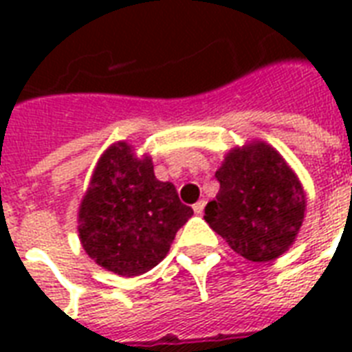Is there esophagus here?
<instances>
[{
	"mask_svg": "<svg viewBox=\"0 0 352 352\" xmlns=\"http://www.w3.org/2000/svg\"><path fill=\"white\" fill-rule=\"evenodd\" d=\"M204 204H206V201L204 199H201V201H197V203L193 204V212L197 215H201L204 212Z\"/></svg>",
	"mask_w": 352,
	"mask_h": 352,
	"instance_id": "obj_1",
	"label": "esophagus"
}]
</instances>
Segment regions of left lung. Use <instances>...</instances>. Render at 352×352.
<instances>
[{
  "mask_svg": "<svg viewBox=\"0 0 352 352\" xmlns=\"http://www.w3.org/2000/svg\"><path fill=\"white\" fill-rule=\"evenodd\" d=\"M219 193L204 221L248 261H272L294 243L305 193L281 155L265 142L235 148L215 171Z\"/></svg>",
  "mask_w": 352,
  "mask_h": 352,
  "instance_id": "left-lung-1",
  "label": "left lung"
}]
</instances>
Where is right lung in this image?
I'll return each instance as SVG.
<instances>
[{"label": "right lung", "mask_w": 352, "mask_h": 352, "mask_svg": "<svg viewBox=\"0 0 352 352\" xmlns=\"http://www.w3.org/2000/svg\"><path fill=\"white\" fill-rule=\"evenodd\" d=\"M193 215L171 182L159 181L149 157L137 159L129 144L107 148L98 160L78 212L87 256L118 276L157 267L177 230Z\"/></svg>", "instance_id": "1"}]
</instances>
